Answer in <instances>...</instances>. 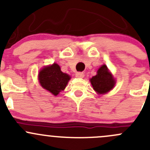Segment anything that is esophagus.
Returning <instances> with one entry per match:
<instances>
[{"label":"esophagus","mask_w":150,"mask_h":150,"mask_svg":"<svg viewBox=\"0 0 150 150\" xmlns=\"http://www.w3.org/2000/svg\"><path fill=\"white\" fill-rule=\"evenodd\" d=\"M75 76H76L77 78H83L85 76V74L83 73V72H76V74H75Z\"/></svg>","instance_id":"esophagus-1"}]
</instances>
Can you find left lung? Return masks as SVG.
<instances>
[{
  "mask_svg": "<svg viewBox=\"0 0 150 150\" xmlns=\"http://www.w3.org/2000/svg\"><path fill=\"white\" fill-rule=\"evenodd\" d=\"M93 88L99 94H104L111 91L115 85V80L107 66L103 64L97 71V74L90 79Z\"/></svg>",
  "mask_w": 150,
  "mask_h": 150,
  "instance_id": "obj_1",
  "label": "left lung"
}]
</instances>
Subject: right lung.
I'll use <instances>...</instances> for the list:
<instances>
[{"instance_id": "obj_1", "label": "right lung", "mask_w": 150, "mask_h": 150, "mask_svg": "<svg viewBox=\"0 0 150 150\" xmlns=\"http://www.w3.org/2000/svg\"><path fill=\"white\" fill-rule=\"evenodd\" d=\"M70 78L69 75L62 72L60 67L56 63L44 67L38 74L40 86L54 96L65 88Z\"/></svg>"}]
</instances>
